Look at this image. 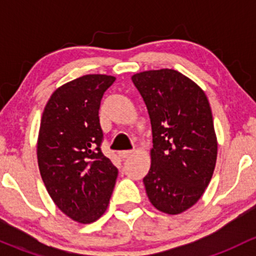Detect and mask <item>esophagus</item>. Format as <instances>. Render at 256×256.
Wrapping results in <instances>:
<instances>
[{
	"mask_svg": "<svg viewBox=\"0 0 256 256\" xmlns=\"http://www.w3.org/2000/svg\"><path fill=\"white\" fill-rule=\"evenodd\" d=\"M134 154L132 151H121L118 152V156L121 157V158H128V157H131Z\"/></svg>",
	"mask_w": 256,
	"mask_h": 256,
	"instance_id": "1",
	"label": "esophagus"
}]
</instances>
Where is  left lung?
<instances>
[{
  "mask_svg": "<svg viewBox=\"0 0 256 256\" xmlns=\"http://www.w3.org/2000/svg\"><path fill=\"white\" fill-rule=\"evenodd\" d=\"M152 128L147 197L166 214H180L200 200L213 176L218 154L213 116L200 85L174 69L136 73Z\"/></svg>",
  "mask_w": 256,
  "mask_h": 256,
  "instance_id": "8db88e82",
  "label": "left lung"
}]
</instances>
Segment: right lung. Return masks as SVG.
I'll return each instance as SVG.
<instances>
[{
	"label": "right lung",
	"mask_w": 256,
	"mask_h": 256,
	"mask_svg": "<svg viewBox=\"0 0 256 256\" xmlns=\"http://www.w3.org/2000/svg\"><path fill=\"white\" fill-rule=\"evenodd\" d=\"M115 76L88 74L59 86L40 118L37 158L49 196L66 216L82 224L106 210L118 168L100 150V102Z\"/></svg>",
	"instance_id": "right-lung-1"
}]
</instances>
